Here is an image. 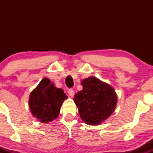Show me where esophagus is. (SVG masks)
<instances>
[{
    "instance_id": "1",
    "label": "esophagus",
    "mask_w": 153,
    "mask_h": 153,
    "mask_svg": "<svg viewBox=\"0 0 153 153\" xmlns=\"http://www.w3.org/2000/svg\"><path fill=\"white\" fill-rule=\"evenodd\" d=\"M68 94H69V96H71V97H73V96H74V91H73V89H70V90L68 91Z\"/></svg>"
}]
</instances>
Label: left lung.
<instances>
[{
    "label": "left lung",
    "mask_w": 153,
    "mask_h": 153,
    "mask_svg": "<svg viewBox=\"0 0 153 153\" xmlns=\"http://www.w3.org/2000/svg\"><path fill=\"white\" fill-rule=\"evenodd\" d=\"M82 90L74 96L80 118L89 125H99L112 114L117 103V96L109 84L96 77L82 80Z\"/></svg>",
    "instance_id": "1"
}]
</instances>
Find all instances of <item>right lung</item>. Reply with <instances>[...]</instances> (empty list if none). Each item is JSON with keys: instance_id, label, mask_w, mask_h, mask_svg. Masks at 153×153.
I'll use <instances>...</instances> for the list:
<instances>
[{"instance_id": "1", "label": "right lung", "mask_w": 153, "mask_h": 153, "mask_svg": "<svg viewBox=\"0 0 153 153\" xmlns=\"http://www.w3.org/2000/svg\"><path fill=\"white\" fill-rule=\"evenodd\" d=\"M67 99L62 88H57L50 79L45 78L31 92L29 106L32 115L40 122L48 123L58 117Z\"/></svg>"}]
</instances>
